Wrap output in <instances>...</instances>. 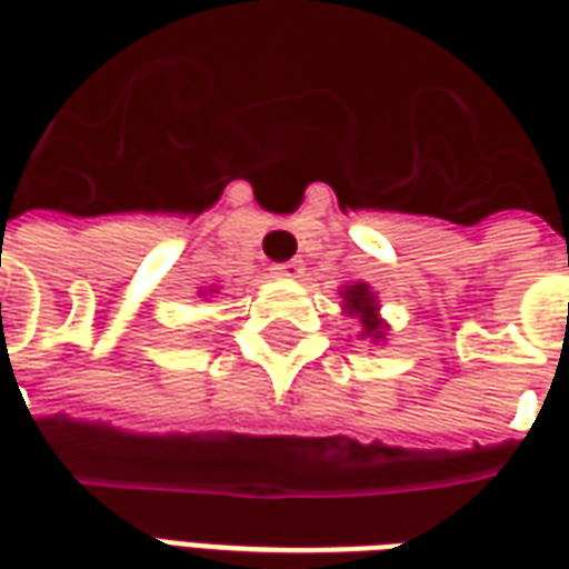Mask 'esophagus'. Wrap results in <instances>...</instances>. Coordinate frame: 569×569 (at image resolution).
<instances>
[{
  "label": "esophagus",
  "mask_w": 569,
  "mask_h": 569,
  "mask_svg": "<svg viewBox=\"0 0 569 569\" xmlns=\"http://www.w3.org/2000/svg\"><path fill=\"white\" fill-rule=\"evenodd\" d=\"M271 273L273 277H298L301 273V261H280V264H273Z\"/></svg>",
  "instance_id": "34e87169"
}]
</instances>
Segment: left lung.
Here are the masks:
<instances>
[{
  "label": "left lung",
  "mask_w": 569,
  "mask_h": 569,
  "mask_svg": "<svg viewBox=\"0 0 569 569\" xmlns=\"http://www.w3.org/2000/svg\"><path fill=\"white\" fill-rule=\"evenodd\" d=\"M345 301V308L350 310V313H357L359 322H362V335H369V338H383V326L381 320H378V305H375V296L369 292V286H347Z\"/></svg>",
  "instance_id": "1"
}]
</instances>
